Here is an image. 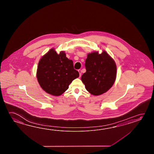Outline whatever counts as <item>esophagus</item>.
Here are the masks:
<instances>
[{
	"label": "esophagus",
	"instance_id": "esophagus-1",
	"mask_svg": "<svg viewBox=\"0 0 154 154\" xmlns=\"http://www.w3.org/2000/svg\"><path fill=\"white\" fill-rule=\"evenodd\" d=\"M79 73V75L81 76L82 75V70L81 69H79L78 70Z\"/></svg>",
	"mask_w": 154,
	"mask_h": 154
}]
</instances>
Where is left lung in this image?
<instances>
[{"instance_id":"1","label":"left lung","mask_w":154,"mask_h":154,"mask_svg":"<svg viewBox=\"0 0 154 154\" xmlns=\"http://www.w3.org/2000/svg\"><path fill=\"white\" fill-rule=\"evenodd\" d=\"M86 72L82 81L85 88L92 95L98 96L107 91L115 83L117 66L114 59L105 51L88 53L85 60Z\"/></svg>"}]
</instances>
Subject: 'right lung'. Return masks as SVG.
<instances>
[{
    "label": "right lung",
    "mask_w": 154,
    "mask_h": 154,
    "mask_svg": "<svg viewBox=\"0 0 154 154\" xmlns=\"http://www.w3.org/2000/svg\"><path fill=\"white\" fill-rule=\"evenodd\" d=\"M36 76L45 91L59 96L68 89L79 74L74 69L72 60L66 57V53L60 51L58 54L54 48H51L39 60Z\"/></svg>",
    "instance_id": "1"
}]
</instances>
